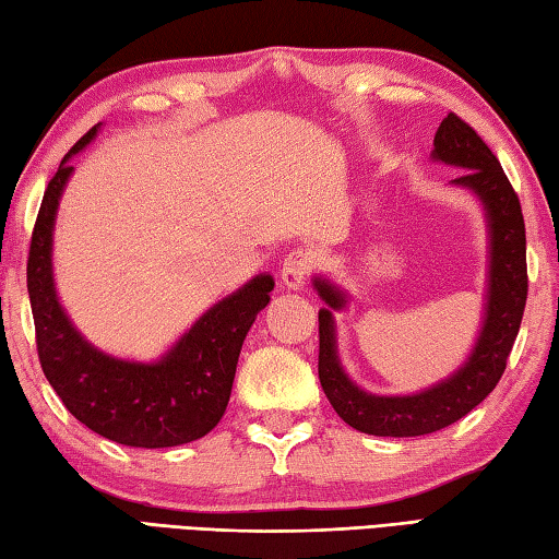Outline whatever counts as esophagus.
Returning a JSON list of instances; mask_svg holds the SVG:
<instances>
[{"label": "esophagus", "instance_id": "34e87169", "mask_svg": "<svg viewBox=\"0 0 559 559\" xmlns=\"http://www.w3.org/2000/svg\"><path fill=\"white\" fill-rule=\"evenodd\" d=\"M310 271H312V257L308 251H290L281 269L283 286L288 290H300L305 286V281H308Z\"/></svg>", "mask_w": 559, "mask_h": 559}]
</instances>
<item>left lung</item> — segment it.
Returning a JSON list of instances; mask_svg holds the SVG:
<instances>
[{
  "label": "left lung",
  "instance_id": "8db88e82",
  "mask_svg": "<svg viewBox=\"0 0 559 559\" xmlns=\"http://www.w3.org/2000/svg\"><path fill=\"white\" fill-rule=\"evenodd\" d=\"M431 159L465 169L451 186L473 193L485 211L489 269L483 326L465 364L441 382L412 395H373L346 376L338 358L334 312L346 310L348 293L326 276H314L312 286L326 305L320 310L322 390L338 417L360 433L409 439L463 419L497 388L526 308V225L499 159L455 114H448L436 130Z\"/></svg>",
  "mask_w": 559,
  "mask_h": 559
}]
</instances>
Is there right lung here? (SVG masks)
<instances>
[{"mask_svg": "<svg viewBox=\"0 0 559 559\" xmlns=\"http://www.w3.org/2000/svg\"><path fill=\"white\" fill-rule=\"evenodd\" d=\"M94 126L64 155L43 195L28 251V298L38 358L52 390L76 421L108 441L133 448H171L211 433L227 409L245 336L273 290L271 273L207 308L157 360L118 358L86 342L58 298L52 233L70 159L96 138Z\"/></svg>", "mask_w": 559, "mask_h": 559, "instance_id": "add662e5", "label": "right lung"}]
</instances>
